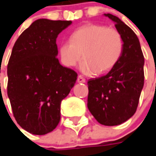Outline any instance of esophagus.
Returning a JSON list of instances; mask_svg holds the SVG:
<instances>
[{
  "mask_svg": "<svg viewBox=\"0 0 156 156\" xmlns=\"http://www.w3.org/2000/svg\"><path fill=\"white\" fill-rule=\"evenodd\" d=\"M77 81H78V83H86V79L84 78H83V77L82 75L78 76Z\"/></svg>",
  "mask_w": 156,
  "mask_h": 156,
  "instance_id": "34e87169",
  "label": "esophagus"
}]
</instances>
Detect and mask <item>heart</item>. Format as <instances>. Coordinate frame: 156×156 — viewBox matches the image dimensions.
<instances>
[{
  "label": "heart",
  "instance_id": "heart-1",
  "mask_svg": "<svg viewBox=\"0 0 156 156\" xmlns=\"http://www.w3.org/2000/svg\"><path fill=\"white\" fill-rule=\"evenodd\" d=\"M121 33L112 27L87 23L76 28L70 40L62 41L59 54L64 65L73 67L82 58V72L86 74L104 73L113 68L123 52Z\"/></svg>",
  "mask_w": 156,
  "mask_h": 156
}]
</instances>
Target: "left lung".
<instances>
[{
	"label": "left lung",
	"mask_w": 156,
	"mask_h": 156,
	"mask_svg": "<svg viewBox=\"0 0 156 156\" xmlns=\"http://www.w3.org/2000/svg\"><path fill=\"white\" fill-rule=\"evenodd\" d=\"M104 16L113 21L121 33L123 52L106 75L88 81L87 107L99 123L112 126L124 123L137 110L144 85V56L133 30L116 16Z\"/></svg>",
	"instance_id": "obj_1"
}]
</instances>
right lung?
Masks as SVG:
<instances>
[{
    "instance_id": "1",
    "label": "right lung",
    "mask_w": 156,
    "mask_h": 156,
    "mask_svg": "<svg viewBox=\"0 0 156 156\" xmlns=\"http://www.w3.org/2000/svg\"><path fill=\"white\" fill-rule=\"evenodd\" d=\"M71 21L40 18L13 45L7 67V93L17 123L29 133L44 135L61 119V103L77 80V73L57 59L56 38Z\"/></svg>"
}]
</instances>
